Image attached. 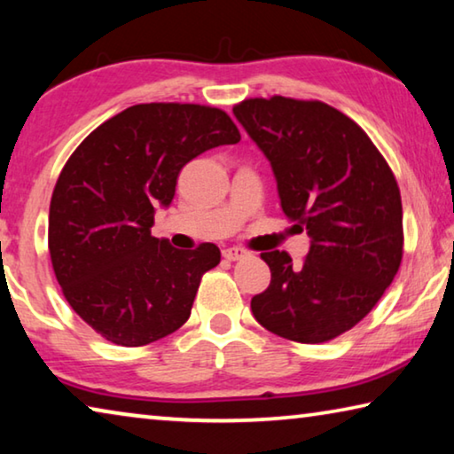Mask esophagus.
<instances>
[{"instance_id":"esophagus-1","label":"esophagus","mask_w":454,"mask_h":454,"mask_svg":"<svg viewBox=\"0 0 454 454\" xmlns=\"http://www.w3.org/2000/svg\"><path fill=\"white\" fill-rule=\"evenodd\" d=\"M246 255H247V251L241 249V247L223 249V257H225L227 262H237V260H241V257H246Z\"/></svg>"}]
</instances>
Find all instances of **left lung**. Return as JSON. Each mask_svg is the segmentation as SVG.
I'll return each mask as SVG.
<instances>
[{
    "label": "left lung",
    "instance_id": "left-lung-1",
    "mask_svg": "<svg viewBox=\"0 0 454 454\" xmlns=\"http://www.w3.org/2000/svg\"><path fill=\"white\" fill-rule=\"evenodd\" d=\"M233 115L274 170L296 231L310 237L302 266L266 251L268 290L251 298L257 323L296 343H325L378 304L402 262L395 176L364 129L323 101L246 99Z\"/></svg>",
    "mask_w": 454,
    "mask_h": 454
}]
</instances>
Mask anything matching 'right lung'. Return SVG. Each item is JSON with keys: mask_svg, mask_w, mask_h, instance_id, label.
Returning a JSON list of instances; mask_svg holds the SVG:
<instances>
[{"mask_svg": "<svg viewBox=\"0 0 454 454\" xmlns=\"http://www.w3.org/2000/svg\"><path fill=\"white\" fill-rule=\"evenodd\" d=\"M239 139L217 107L142 103L101 123L68 158L52 192L48 249L62 294L101 337L142 347L191 317L221 251L152 237L154 213L170 207L184 164Z\"/></svg>", "mask_w": 454, "mask_h": 454, "instance_id": "obj_1", "label": "right lung"}]
</instances>
